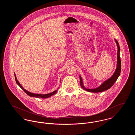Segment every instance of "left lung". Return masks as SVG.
<instances>
[{"label": "left lung", "mask_w": 135, "mask_h": 135, "mask_svg": "<svg viewBox=\"0 0 135 135\" xmlns=\"http://www.w3.org/2000/svg\"><path fill=\"white\" fill-rule=\"evenodd\" d=\"M115 40L116 44L117 45V48H118V51H117V68L116 69L113 75L112 76V77H110L108 80L106 81H104L102 84H101L100 86H99L98 88L94 89H86L84 87L83 83V80L81 77L80 76V84L81 88L84 89L86 90V91H90V92H93V93H99V92H102L104 90L109 89L113 84L115 83L116 81L117 80L118 77H119L120 74V71H121V60H120V55H119V52H120V47L118 41Z\"/></svg>", "instance_id": "left-lung-1"}]
</instances>
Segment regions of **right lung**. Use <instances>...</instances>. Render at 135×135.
<instances>
[{
    "instance_id": "right-lung-1",
    "label": "right lung",
    "mask_w": 135,
    "mask_h": 135,
    "mask_svg": "<svg viewBox=\"0 0 135 135\" xmlns=\"http://www.w3.org/2000/svg\"><path fill=\"white\" fill-rule=\"evenodd\" d=\"M15 79H16V83L18 84V85H19V86L22 89V90H23L25 92V93H26L28 95H29V96L30 97H36V98H49V97H50L51 96H52L53 95H54V94H55L57 92V90H55V91H54L53 92H52L51 93H50V94H45V95H41V94H33V93H30V92H29V91H28L27 90H25L22 86H21V85L19 83V81L17 80V78H16V75L15 74Z\"/></svg>"
}]
</instances>
